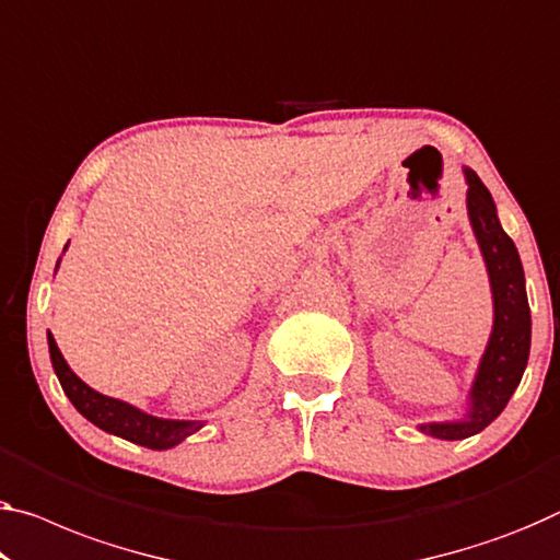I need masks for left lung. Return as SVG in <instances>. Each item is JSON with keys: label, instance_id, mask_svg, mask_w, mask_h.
I'll return each mask as SVG.
<instances>
[{"label": "left lung", "instance_id": "obj_1", "mask_svg": "<svg viewBox=\"0 0 560 560\" xmlns=\"http://www.w3.org/2000/svg\"><path fill=\"white\" fill-rule=\"evenodd\" d=\"M463 175L468 183V220L483 253L490 292H493V330L468 393L466 416L445 423L418 425L420 433L441 441H463L493 423L509 406L513 390L518 388L530 352V307L518 250L501 228L488 187L470 167H463Z\"/></svg>", "mask_w": 560, "mask_h": 560}]
</instances>
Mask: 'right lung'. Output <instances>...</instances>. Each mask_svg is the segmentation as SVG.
Listing matches in <instances>:
<instances>
[{
  "instance_id": "obj_1",
  "label": "right lung",
  "mask_w": 560,
  "mask_h": 560,
  "mask_svg": "<svg viewBox=\"0 0 560 560\" xmlns=\"http://www.w3.org/2000/svg\"><path fill=\"white\" fill-rule=\"evenodd\" d=\"M47 346H49L51 368H55L59 385H62L67 398L72 400V406L80 410L90 423L107 430V433L125 438V441L137 443V445H144V448L167 451V448H175L177 443H183L187 435L197 433V430L205 425L202 420L154 418L150 412L130 406V402L109 398V395L92 390L90 385L80 381V377L72 373V368L67 365V360L62 358V352H59L51 332H47Z\"/></svg>"
}]
</instances>
